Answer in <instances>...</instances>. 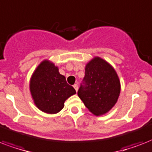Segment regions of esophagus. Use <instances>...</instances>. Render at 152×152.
<instances>
[{
	"mask_svg": "<svg viewBox=\"0 0 152 152\" xmlns=\"http://www.w3.org/2000/svg\"><path fill=\"white\" fill-rule=\"evenodd\" d=\"M74 88H75V89L76 90V92H77V89H78V86H77V84L74 85Z\"/></svg>",
	"mask_w": 152,
	"mask_h": 152,
	"instance_id": "1",
	"label": "esophagus"
}]
</instances>
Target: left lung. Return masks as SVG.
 I'll list each match as a JSON object with an SVG mask.
<instances>
[{"label":"left lung","instance_id":"left-lung-1","mask_svg":"<svg viewBox=\"0 0 152 152\" xmlns=\"http://www.w3.org/2000/svg\"><path fill=\"white\" fill-rule=\"evenodd\" d=\"M121 93V82L114 68L105 60L94 57L85 68L83 85L77 95L95 116L107 113L115 105Z\"/></svg>","mask_w":152,"mask_h":152}]
</instances>
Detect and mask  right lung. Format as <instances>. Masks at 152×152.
Masks as SVG:
<instances>
[{
	"instance_id": "right-lung-1",
	"label": "right lung",
	"mask_w": 152,
	"mask_h": 152,
	"mask_svg": "<svg viewBox=\"0 0 152 152\" xmlns=\"http://www.w3.org/2000/svg\"><path fill=\"white\" fill-rule=\"evenodd\" d=\"M30 92L34 104L43 113L55 114L64 107L66 100L76 94L67 84L65 76L49 60H43L36 67L30 79Z\"/></svg>"
}]
</instances>
